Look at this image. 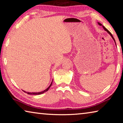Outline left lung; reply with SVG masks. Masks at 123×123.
<instances>
[{"label":"left lung","mask_w":123,"mask_h":123,"mask_svg":"<svg viewBox=\"0 0 123 123\" xmlns=\"http://www.w3.org/2000/svg\"><path fill=\"white\" fill-rule=\"evenodd\" d=\"M98 23V24L99 25H101V24H100V23ZM103 28H104V30H105V31H106L108 32V33H109V34L110 35H111V36L112 37V38H113V40L114 41V42H115V43H116V41H115V39H114V38H113V36H112V34H111V32H110V31H109V30H107V29H106V28H105V27H104V26H103Z\"/></svg>","instance_id":"left-lung-1"}]
</instances>
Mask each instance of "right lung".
I'll list each match as a JSON object with an SVG mask.
<instances>
[{"label": "right lung", "mask_w": 123, "mask_h": 123, "mask_svg": "<svg viewBox=\"0 0 123 123\" xmlns=\"http://www.w3.org/2000/svg\"><path fill=\"white\" fill-rule=\"evenodd\" d=\"M52 83H53V80H52V82H51V84L50 85V86L48 87V88H47V89H45V90H44V91H42V92H32V93H31V92H25V91H24L25 93H28V94H32V95H39V94H43V93H44V92H47V91H48V89H49V88L50 87H51V85H52Z\"/></svg>", "instance_id": "obj_1"}]
</instances>
